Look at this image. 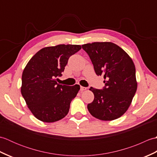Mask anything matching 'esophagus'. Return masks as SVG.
<instances>
[{
  "label": "esophagus",
  "mask_w": 157,
  "mask_h": 157,
  "mask_svg": "<svg viewBox=\"0 0 157 157\" xmlns=\"http://www.w3.org/2000/svg\"><path fill=\"white\" fill-rule=\"evenodd\" d=\"M86 89H87V88L83 87V86H80V90L81 91H84V90H86Z\"/></svg>",
  "instance_id": "obj_1"
}]
</instances>
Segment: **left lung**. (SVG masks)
Segmentation results:
<instances>
[{
  "instance_id": "left-lung-1",
  "label": "left lung",
  "mask_w": 157,
  "mask_h": 157,
  "mask_svg": "<svg viewBox=\"0 0 157 157\" xmlns=\"http://www.w3.org/2000/svg\"><path fill=\"white\" fill-rule=\"evenodd\" d=\"M82 46L90 59L96 74L105 78L102 89L90 88L94 98L88 105L89 112L103 121L120 117L128 109L137 90L133 61L112 42H93Z\"/></svg>"
}]
</instances>
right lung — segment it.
I'll return each instance as SVG.
<instances>
[{
	"label": "right lung",
	"instance_id": "1",
	"mask_svg": "<svg viewBox=\"0 0 157 157\" xmlns=\"http://www.w3.org/2000/svg\"><path fill=\"white\" fill-rule=\"evenodd\" d=\"M82 48L79 45L59 44L46 47L29 60L22 73L21 94L36 118L51 123L67 115L70 104L80 89L75 84H59L70 56Z\"/></svg>",
	"mask_w": 157,
	"mask_h": 157
}]
</instances>
